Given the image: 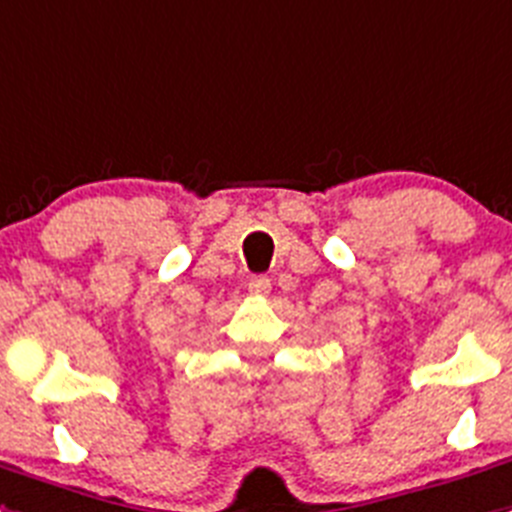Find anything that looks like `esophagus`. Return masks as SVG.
I'll return each instance as SVG.
<instances>
[{"instance_id":"1","label":"esophagus","mask_w":512,"mask_h":512,"mask_svg":"<svg viewBox=\"0 0 512 512\" xmlns=\"http://www.w3.org/2000/svg\"><path fill=\"white\" fill-rule=\"evenodd\" d=\"M248 292H251L253 297H266L271 292V282L266 277H251V282H248Z\"/></svg>"}]
</instances>
